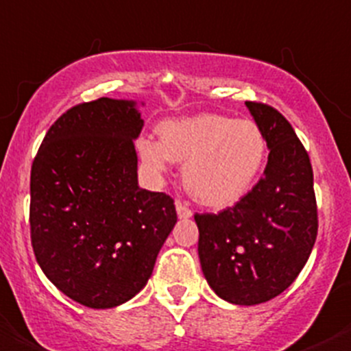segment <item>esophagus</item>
Listing matches in <instances>:
<instances>
[{"label":"esophagus","mask_w":351,"mask_h":351,"mask_svg":"<svg viewBox=\"0 0 351 351\" xmlns=\"http://www.w3.org/2000/svg\"><path fill=\"white\" fill-rule=\"evenodd\" d=\"M176 211H178V217L181 218V220H188V218H191V209L188 208V204H184V202H181V200H178L176 202Z\"/></svg>","instance_id":"obj_1"}]
</instances>
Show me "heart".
I'll return each instance as SVG.
<instances>
[{
    "mask_svg": "<svg viewBox=\"0 0 351 351\" xmlns=\"http://www.w3.org/2000/svg\"><path fill=\"white\" fill-rule=\"evenodd\" d=\"M140 163L161 178L173 161L184 163L182 181L190 195L209 208H226L247 195L266 160L268 143L252 121L195 115L161 124L160 140L136 142Z\"/></svg>",
    "mask_w": 351,
    "mask_h": 351,
    "instance_id": "heart-1",
    "label": "heart"
}]
</instances>
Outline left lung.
I'll list each match as a JSON object with an SVG mask.
<instances>
[{"mask_svg":"<svg viewBox=\"0 0 351 351\" xmlns=\"http://www.w3.org/2000/svg\"><path fill=\"white\" fill-rule=\"evenodd\" d=\"M269 154L263 179L232 208L195 215L200 268L209 287L234 305L265 304L295 282L318 234L313 167L277 110L245 103Z\"/></svg>","mask_w":351,"mask_h":351,"instance_id":"1","label":"left lung"}]
</instances>
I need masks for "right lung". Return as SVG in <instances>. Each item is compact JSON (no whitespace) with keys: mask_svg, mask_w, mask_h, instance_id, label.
Instances as JSON below:
<instances>
[{"mask_svg":"<svg viewBox=\"0 0 351 351\" xmlns=\"http://www.w3.org/2000/svg\"><path fill=\"white\" fill-rule=\"evenodd\" d=\"M142 128L136 101L83 103L51 125L33 161V252L51 282L90 309L138 295L178 221L169 195L138 186Z\"/></svg>","mask_w":351,"mask_h":351,"instance_id":"obj_1","label":"right lung"}]
</instances>
